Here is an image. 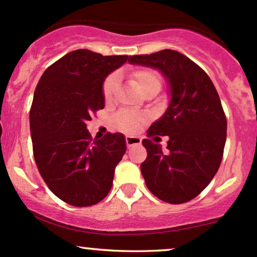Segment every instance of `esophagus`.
I'll return each mask as SVG.
<instances>
[{"label": "esophagus", "instance_id": "1", "mask_svg": "<svg viewBox=\"0 0 257 257\" xmlns=\"http://www.w3.org/2000/svg\"><path fill=\"white\" fill-rule=\"evenodd\" d=\"M125 143H126V146H128V147H132L134 145H140L141 139L139 137H131V135H126Z\"/></svg>", "mask_w": 257, "mask_h": 257}]
</instances>
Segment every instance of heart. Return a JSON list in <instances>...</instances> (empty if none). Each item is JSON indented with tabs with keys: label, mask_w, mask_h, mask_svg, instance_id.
Segmentation results:
<instances>
[{
	"label": "heart",
	"mask_w": 257,
	"mask_h": 257,
	"mask_svg": "<svg viewBox=\"0 0 257 257\" xmlns=\"http://www.w3.org/2000/svg\"><path fill=\"white\" fill-rule=\"evenodd\" d=\"M133 79L137 83L138 88L144 91L146 88L151 85H159V78L157 73L151 71V70H140V71L134 72L132 75ZM117 88V77L114 75L108 76L105 79L104 87H102V94L106 100H110L113 95L114 90ZM144 116L133 111H122L116 116V123L120 129L126 132H137L141 123L144 122Z\"/></svg>",
	"instance_id": "1"
}]
</instances>
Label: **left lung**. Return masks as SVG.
<instances>
[{"mask_svg": "<svg viewBox=\"0 0 257 257\" xmlns=\"http://www.w3.org/2000/svg\"><path fill=\"white\" fill-rule=\"evenodd\" d=\"M129 63L158 70L170 95L163 116L147 131L149 137H169L167 151L143 140L147 158L140 168L147 188L163 202H188L210 184L222 161L227 120L219 94L198 65L176 51L133 55Z\"/></svg>", "mask_w": 257, "mask_h": 257, "instance_id": "1", "label": "left lung"}]
</instances>
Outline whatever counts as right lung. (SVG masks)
Masks as SVG:
<instances>
[{
    "label": "right lung",
    "instance_id": "add662e5",
    "mask_svg": "<svg viewBox=\"0 0 257 257\" xmlns=\"http://www.w3.org/2000/svg\"><path fill=\"white\" fill-rule=\"evenodd\" d=\"M126 60L128 55L77 49L51 65L35 90L30 110L35 162L49 190L67 204L94 205L110 192L126 150L124 135L108 133L93 140L87 122L104 108L105 78Z\"/></svg>",
    "mask_w": 257,
    "mask_h": 257
}]
</instances>
